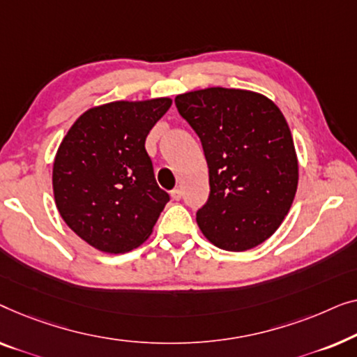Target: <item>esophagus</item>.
I'll list each match as a JSON object with an SVG mask.
<instances>
[{
	"instance_id": "esophagus-1",
	"label": "esophagus",
	"mask_w": 357,
	"mask_h": 357,
	"mask_svg": "<svg viewBox=\"0 0 357 357\" xmlns=\"http://www.w3.org/2000/svg\"><path fill=\"white\" fill-rule=\"evenodd\" d=\"M169 194H172V199H173V200H181V197H183V192H181L179 188L173 189Z\"/></svg>"
}]
</instances>
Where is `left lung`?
Returning <instances> with one entry per match:
<instances>
[{
  "label": "left lung",
  "instance_id": "1",
  "mask_svg": "<svg viewBox=\"0 0 357 357\" xmlns=\"http://www.w3.org/2000/svg\"><path fill=\"white\" fill-rule=\"evenodd\" d=\"M202 142L210 195L197 225L210 243L244 252L283 223L299 179L288 123L272 100L243 89L208 87L174 98Z\"/></svg>",
  "mask_w": 357,
  "mask_h": 357
}]
</instances>
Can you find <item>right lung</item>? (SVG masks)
Instances as JSON below:
<instances>
[{
    "mask_svg": "<svg viewBox=\"0 0 357 357\" xmlns=\"http://www.w3.org/2000/svg\"><path fill=\"white\" fill-rule=\"evenodd\" d=\"M173 100H118L89 108L59 144L54 204L80 239L107 254L139 248L169 195L155 181L145 139Z\"/></svg>",
    "mask_w": 357,
    "mask_h": 357,
    "instance_id": "1",
    "label": "right lung"
}]
</instances>
